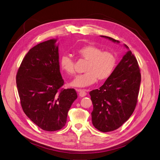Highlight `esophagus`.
<instances>
[{"instance_id":"1","label":"esophagus","mask_w":160,"mask_h":160,"mask_svg":"<svg viewBox=\"0 0 160 160\" xmlns=\"http://www.w3.org/2000/svg\"><path fill=\"white\" fill-rule=\"evenodd\" d=\"M77 91L79 92V96H80V97H81V98H83V97L86 96V95H87L86 91H84V90L77 89Z\"/></svg>"}]
</instances>
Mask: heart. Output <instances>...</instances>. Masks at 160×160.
<instances>
[{
	"label": "heart",
	"mask_w": 160,
	"mask_h": 160,
	"mask_svg": "<svg viewBox=\"0 0 160 160\" xmlns=\"http://www.w3.org/2000/svg\"><path fill=\"white\" fill-rule=\"evenodd\" d=\"M77 53L82 59L88 61V63L85 67V73L77 76L72 81V86L85 88L95 83L97 81H105L112 75L117 62L113 52L103 51L97 46L86 45L77 50ZM60 64L62 70L67 74L75 75L74 61L69 56H62Z\"/></svg>",
	"instance_id": "1"
}]
</instances>
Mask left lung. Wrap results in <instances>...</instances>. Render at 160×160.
Returning a JSON list of instances; mask_svg holds the SVG:
<instances>
[{
  "label": "left lung",
  "mask_w": 160,
  "mask_h": 160,
  "mask_svg": "<svg viewBox=\"0 0 160 160\" xmlns=\"http://www.w3.org/2000/svg\"><path fill=\"white\" fill-rule=\"evenodd\" d=\"M101 37L119 43L109 37ZM125 47L129 49L126 45ZM140 83L138 61L132 51H128L104 84L90 91L94 127L102 132H112L128 121L138 103Z\"/></svg>",
  "instance_id": "left-lung-1"
}]
</instances>
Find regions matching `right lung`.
Returning a JSON list of instances; mask_svg holds the SVG:
<instances>
[{
    "instance_id": "1",
    "label": "right lung",
    "mask_w": 160,
    "mask_h": 160,
    "mask_svg": "<svg viewBox=\"0 0 160 160\" xmlns=\"http://www.w3.org/2000/svg\"><path fill=\"white\" fill-rule=\"evenodd\" d=\"M57 39L37 45L24 57L16 82L24 112L43 130L62 129L67 113L77 98L74 89H64L60 72Z\"/></svg>"
}]
</instances>
